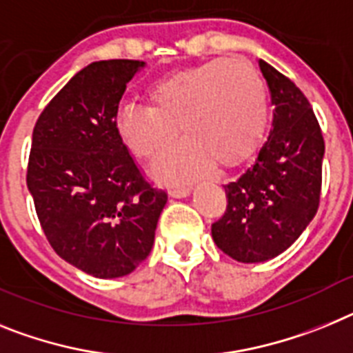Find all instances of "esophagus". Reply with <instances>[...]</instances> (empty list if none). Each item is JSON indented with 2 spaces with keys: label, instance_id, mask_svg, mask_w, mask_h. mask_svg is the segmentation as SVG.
Segmentation results:
<instances>
[{
  "label": "esophagus",
  "instance_id": "34e87169",
  "mask_svg": "<svg viewBox=\"0 0 353 353\" xmlns=\"http://www.w3.org/2000/svg\"><path fill=\"white\" fill-rule=\"evenodd\" d=\"M168 194L176 199L188 197V195L192 194V186H177V188H170V192H168Z\"/></svg>",
  "mask_w": 353,
  "mask_h": 353
}]
</instances>
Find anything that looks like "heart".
Masks as SVG:
<instances>
[{"label": "heart", "mask_w": 353, "mask_h": 353, "mask_svg": "<svg viewBox=\"0 0 353 353\" xmlns=\"http://www.w3.org/2000/svg\"><path fill=\"white\" fill-rule=\"evenodd\" d=\"M147 106L125 104L115 119L119 137L143 159L163 154L154 167L161 181H186L214 163L231 168L256 152L265 133L268 97L261 74L243 58H214L156 79Z\"/></svg>", "instance_id": "1"}]
</instances>
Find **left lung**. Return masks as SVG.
<instances>
[{"label": "left lung", "instance_id": "obj_1", "mask_svg": "<svg viewBox=\"0 0 353 353\" xmlns=\"http://www.w3.org/2000/svg\"><path fill=\"white\" fill-rule=\"evenodd\" d=\"M274 110L272 130L250 168L225 185L228 210L211 225L222 252L240 263L283 254L320 204L325 142L307 97L290 78L259 60Z\"/></svg>", "mask_w": 353, "mask_h": 353}]
</instances>
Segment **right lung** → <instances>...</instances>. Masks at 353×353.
Masks as SVG:
<instances>
[{
  "label": "right lung",
  "mask_w": 353,
  "mask_h": 353,
  "mask_svg": "<svg viewBox=\"0 0 353 353\" xmlns=\"http://www.w3.org/2000/svg\"><path fill=\"white\" fill-rule=\"evenodd\" d=\"M145 62L101 60L58 92L33 128L26 185L46 238L88 275L131 274L149 256L167 192L142 176L115 128Z\"/></svg>",
  "instance_id": "right-lung-1"
}]
</instances>
